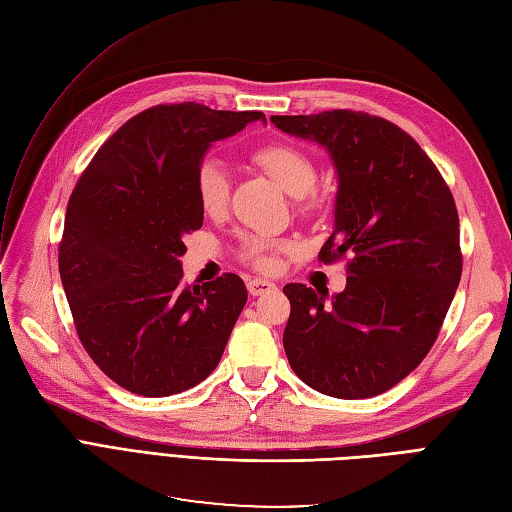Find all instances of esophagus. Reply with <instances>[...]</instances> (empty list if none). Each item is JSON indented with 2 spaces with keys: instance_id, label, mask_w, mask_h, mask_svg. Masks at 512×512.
I'll return each instance as SVG.
<instances>
[{
  "instance_id": "34e87169",
  "label": "esophagus",
  "mask_w": 512,
  "mask_h": 512,
  "mask_svg": "<svg viewBox=\"0 0 512 512\" xmlns=\"http://www.w3.org/2000/svg\"><path fill=\"white\" fill-rule=\"evenodd\" d=\"M277 286L269 280H260V277H254V280L247 282V290H250L252 297H260V294H269L273 292Z\"/></svg>"
}]
</instances>
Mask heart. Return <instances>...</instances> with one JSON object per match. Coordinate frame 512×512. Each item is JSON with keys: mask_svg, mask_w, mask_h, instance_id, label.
<instances>
[{"mask_svg": "<svg viewBox=\"0 0 512 512\" xmlns=\"http://www.w3.org/2000/svg\"><path fill=\"white\" fill-rule=\"evenodd\" d=\"M254 162L265 170L286 194L301 198V205L305 209L316 205L314 198H309L307 194L314 190L318 170L301 149L284 143L267 145L254 153ZM194 192L200 211L209 215V218H218V215H222L228 207L230 196V177L226 166L215 158H209L200 164L196 173ZM284 250L286 243L271 241L265 237H247L243 241L241 254L243 258L250 260L254 267L262 271H271L275 267L277 252Z\"/></svg>", "mask_w": 512, "mask_h": 512, "instance_id": "b5f03b06", "label": "heart"}]
</instances>
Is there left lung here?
<instances>
[{
    "instance_id": "obj_1",
    "label": "left lung",
    "mask_w": 512,
    "mask_h": 512,
    "mask_svg": "<svg viewBox=\"0 0 512 512\" xmlns=\"http://www.w3.org/2000/svg\"><path fill=\"white\" fill-rule=\"evenodd\" d=\"M271 121L329 153L335 220L320 260L350 256L342 292L284 286L288 363L318 393L376 397L425 359L455 297L461 252L453 194L414 138L382 117L327 111Z\"/></svg>"
}]
</instances>
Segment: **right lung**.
<instances>
[{"label": "right lung", "instance_id": "right-lung-1", "mask_svg": "<svg viewBox=\"0 0 512 512\" xmlns=\"http://www.w3.org/2000/svg\"><path fill=\"white\" fill-rule=\"evenodd\" d=\"M260 111L160 104L108 138L70 196L59 275L85 350L123 389L168 397L218 367L247 301L239 275L183 284V237L203 226L196 173Z\"/></svg>", "mask_w": 512, "mask_h": 512}]
</instances>
